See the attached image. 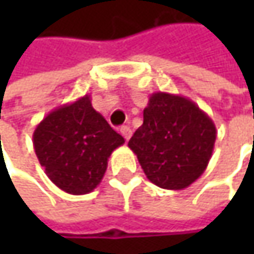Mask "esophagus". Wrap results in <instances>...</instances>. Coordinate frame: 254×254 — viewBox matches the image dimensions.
<instances>
[{"mask_svg": "<svg viewBox=\"0 0 254 254\" xmlns=\"http://www.w3.org/2000/svg\"><path fill=\"white\" fill-rule=\"evenodd\" d=\"M121 133H122V136L127 141V139L130 138V135H132V130H130V127H121Z\"/></svg>", "mask_w": 254, "mask_h": 254, "instance_id": "obj_1", "label": "esophagus"}]
</instances>
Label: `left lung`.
<instances>
[{"mask_svg":"<svg viewBox=\"0 0 254 254\" xmlns=\"http://www.w3.org/2000/svg\"><path fill=\"white\" fill-rule=\"evenodd\" d=\"M216 127L190 98L151 94L144 109V122L127 147L154 185L184 190L203 175L213 153Z\"/></svg>","mask_w":254,"mask_h":254,"instance_id":"left-lung-1","label":"left lung"}]
</instances>
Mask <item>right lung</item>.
<instances>
[{"instance_id":"1","label":"right lung","mask_w":254,"mask_h":254,"mask_svg":"<svg viewBox=\"0 0 254 254\" xmlns=\"http://www.w3.org/2000/svg\"><path fill=\"white\" fill-rule=\"evenodd\" d=\"M124 142V136L94 110L89 95L54 109L33 132V148L47 177L73 195L97 188L109 157Z\"/></svg>"}]
</instances>
